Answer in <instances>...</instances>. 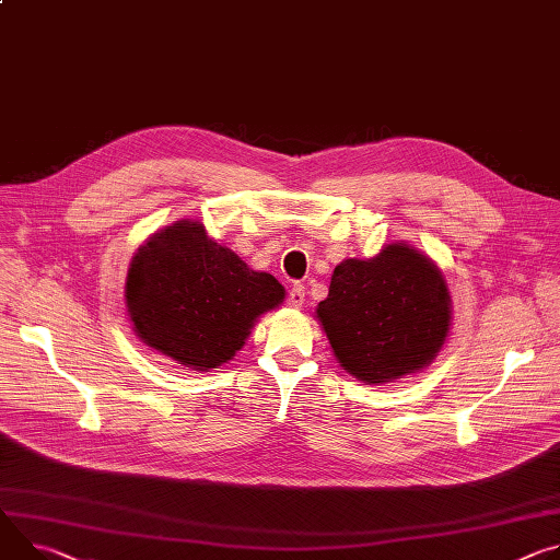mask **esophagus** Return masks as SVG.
<instances>
[{"label": "esophagus", "mask_w": 560, "mask_h": 560, "mask_svg": "<svg viewBox=\"0 0 560 560\" xmlns=\"http://www.w3.org/2000/svg\"><path fill=\"white\" fill-rule=\"evenodd\" d=\"M303 301H306V288H303L301 283H294L288 292V303L292 308H301Z\"/></svg>", "instance_id": "esophagus-1"}]
</instances>
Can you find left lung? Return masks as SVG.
<instances>
[{
    "label": "left lung",
    "instance_id": "8db88e82",
    "mask_svg": "<svg viewBox=\"0 0 560 560\" xmlns=\"http://www.w3.org/2000/svg\"><path fill=\"white\" fill-rule=\"evenodd\" d=\"M317 317L343 371L382 384L433 362L448 332L451 296L424 254L393 243L375 259L341 261Z\"/></svg>",
    "mask_w": 560,
    "mask_h": 560
}]
</instances>
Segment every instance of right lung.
<instances>
[{
  "label": "right lung",
  "instance_id": "obj_1",
  "mask_svg": "<svg viewBox=\"0 0 560 560\" xmlns=\"http://www.w3.org/2000/svg\"><path fill=\"white\" fill-rule=\"evenodd\" d=\"M283 296L272 275L249 270L198 221H178L151 236L125 285L138 337L194 371L230 362L252 324Z\"/></svg>",
  "mask_w": 560,
  "mask_h": 560
}]
</instances>
